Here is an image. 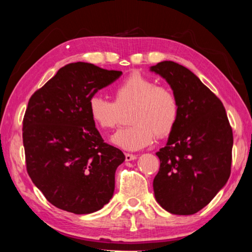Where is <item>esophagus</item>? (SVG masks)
I'll use <instances>...</instances> for the list:
<instances>
[{
    "instance_id": "1",
    "label": "esophagus",
    "mask_w": 252,
    "mask_h": 252,
    "mask_svg": "<svg viewBox=\"0 0 252 252\" xmlns=\"http://www.w3.org/2000/svg\"><path fill=\"white\" fill-rule=\"evenodd\" d=\"M137 155H133V154H126V162H131V160L137 159Z\"/></svg>"
}]
</instances>
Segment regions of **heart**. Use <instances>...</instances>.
Here are the masks:
<instances>
[{
    "label": "heart",
    "instance_id": "b5f03b06",
    "mask_svg": "<svg viewBox=\"0 0 252 252\" xmlns=\"http://www.w3.org/2000/svg\"><path fill=\"white\" fill-rule=\"evenodd\" d=\"M114 102L94 95L88 102L93 121L103 130L116 126L122 112L131 110L132 126L123 127L112 136L111 141L125 150H139L152 144L155 134L163 138L174 129L179 118V103L174 93L159 87L153 79L132 73L113 89Z\"/></svg>",
    "mask_w": 252,
    "mask_h": 252
}]
</instances>
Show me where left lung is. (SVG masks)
<instances>
[{"label": "left lung", "instance_id": "obj_1", "mask_svg": "<svg viewBox=\"0 0 252 252\" xmlns=\"http://www.w3.org/2000/svg\"><path fill=\"white\" fill-rule=\"evenodd\" d=\"M149 70L166 80L179 103L178 122L156 153L160 166L154 193L168 213L192 215L230 178L232 127L222 102L186 66L163 61Z\"/></svg>", "mask_w": 252, "mask_h": 252}]
</instances>
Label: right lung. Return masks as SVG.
Wrapping results in <instances>:
<instances>
[{"mask_svg": "<svg viewBox=\"0 0 252 252\" xmlns=\"http://www.w3.org/2000/svg\"><path fill=\"white\" fill-rule=\"evenodd\" d=\"M121 74L70 63L30 97L22 129L27 172L55 207L92 214L113 197L115 171L126 156L104 142L88 102Z\"/></svg>", "mask_w": 252, "mask_h": 252, "instance_id": "add662e5", "label": "right lung"}]
</instances>
